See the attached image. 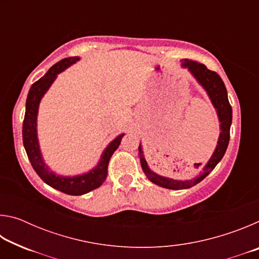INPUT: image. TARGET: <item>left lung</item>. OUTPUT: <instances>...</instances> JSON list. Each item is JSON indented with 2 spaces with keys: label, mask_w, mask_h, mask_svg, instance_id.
Returning a JSON list of instances; mask_svg holds the SVG:
<instances>
[{
  "label": "left lung",
  "mask_w": 259,
  "mask_h": 259,
  "mask_svg": "<svg viewBox=\"0 0 259 259\" xmlns=\"http://www.w3.org/2000/svg\"><path fill=\"white\" fill-rule=\"evenodd\" d=\"M183 67L188 68L195 80L198 81L203 89L207 91L210 100L216 108L218 120L221 122V134H219L217 146L214 148L213 154L207 162V164L203 166L202 172L198 177L191 181H176V179L160 176V175L152 171L148 166L147 162L144 156V152L142 150V145L139 144V159L142 163V168L146 177L152 183L156 184L161 187L169 188V190H184V188H190L196 185L202 179H204L212 171L214 166L218 164V162L224 156L226 148L229 146L230 142V129L232 124V107L227 98V91L224 82L216 72H212L204 66L203 64H200L198 61H193L188 59H183Z\"/></svg>",
  "instance_id": "obj_1"
}]
</instances>
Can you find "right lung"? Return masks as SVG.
<instances>
[{"label":"right lung","mask_w":259,"mask_h":259,"mask_svg":"<svg viewBox=\"0 0 259 259\" xmlns=\"http://www.w3.org/2000/svg\"><path fill=\"white\" fill-rule=\"evenodd\" d=\"M78 59H80L78 57H69V58L58 61L46 73L45 76H42L40 80L33 83L28 91L27 100H26V112L23 123L24 147L33 169L48 185L69 195L85 194V193L98 188L102 185L107 177L109 159H111L113 153L116 151V148L119 147L121 139L124 136V134H122L117 136L115 139H113L109 143V145L105 148L98 164L87 174L77 175V176L73 177L59 176V175H56L54 171H51L49 166L43 161L40 145H38L36 129L38 105H40L41 99L48 89L56 80L57 75L71 66V65L75 64Z\"/></svg>","instance_id":"1"}]
</instances>
